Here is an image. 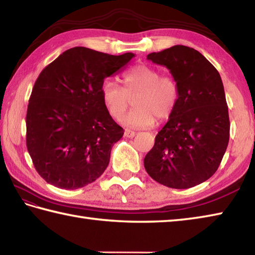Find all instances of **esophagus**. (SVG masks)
<instances>
[{"label":"esophagus","instance_id":"34e87169","mask_svg":"<svg viewBox=\"0 0 255 255\" xmlns=\"http://www.w3.org/2000/svg\"><path fill=\"white\" fill-rule=\"evenodd\" d=\"M134 134H136V132L130 130V129H125V137L132 138V137H134Z\"/></svg>","mask_w":255,"mask_h":255}]
</instances>
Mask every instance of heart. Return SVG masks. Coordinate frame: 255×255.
Segmentation results:
<instances>
[{
    "label": "heart",
    "mask_w": 255,
    "mask_h": 255,
    "mask_svg": "<svg viewBox=\"0 0 255 255\" xmlns=\"http://www.w3.org/2000/svg\"><path fill=\"white\" fill-rule=\"evenodd\" d=\"M101 95L115 119L123 116L132 98L134 107L122 122L129 127L148 128L156 118L162 123L172 116L180 98V88L174 78L161 76L158 69L142 64L124 75V87L112 78L105 79Z\"/></svg>",
    "instance_id": "b5f03b06"
}]
</instances>
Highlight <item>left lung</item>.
I'll return each instance as SVG.
<instances>
[{"label":"left lung","instance_id":"8db88e82","mask_svg":"<svg viewBox=\"0 0 255 255\" xmlns=\"http://www.w3.org/2000/svg\"><path fill=\"white\" fill-rule=\"evenodd\" d=\"M147 59L170 71L180 98L144 157V168L166 187H194L218 170L229 143L230 121L221 76L201 53L183 45L150 53Z\"/></svg>","mask_w":255,"mask_h":255}]
</instances>
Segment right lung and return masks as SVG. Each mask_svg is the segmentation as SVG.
<instances>
[{"label":"right lung","mask_w":255,"mask_h":255,"mask_svg":"<svg viewBox=\"0 0 255 255\" xmlns=\"http://www.w3.org/2000/svg\"><path fill=\"white\" fill-rule=\"evenodd\" d=\"M132 57L73 47L39 74L27 106L26 146L45 181L73 190L102 176L124 134L103 103L102 84Z\"/></svg>","instance_id":"right-lung-1"}]
</instances>
